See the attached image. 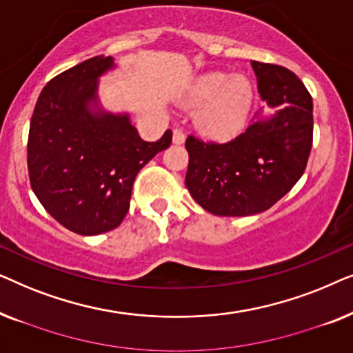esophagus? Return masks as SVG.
I'll list each match as a JSON object with an SVG mask.
<instances>
[{
	"label": "esophagus",
	"instance_id": "esophagus-1",
	"mask_svg": "<svg viewBox=\"0 0 353 353\" xmlns=\"http://www.w3.org/2000/svg\"><path fill=\"white\" fill-rule=\"evenodd\" d=\"M185 132L181 128H175L173 130V143L175 144H183L185 143Z\"/></svg>",
	"mask_w": 353,
	"mask_h": 353
}]
</instances>
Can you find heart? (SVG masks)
Wrapping results in <instances>:
<instances>
[{
    "mask_svg": "<svg viewBox=\"0 0 353 353\" xmlns=\"http://www.w3.org/2000/svg\"><path fill=\"white\" fill-rule=\"evenodd\" d=\"M188 104L204 105L199 114L202 132L214 138H230L243 128L252 103V86L244 77L210 72L199 77L188 93Z\"/></svg>",
    "mask_w": 353,
    "mask_h": 353,
    "instance_id": "obj_1",
    "label": "heart"
}]
</instances>
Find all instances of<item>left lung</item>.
Listing matches in <instances>:
<instances>
[{"label": "left lung", "instance_id": "1", "mask_svg": "<svg viewBox=\"0 0 353 353\" xmlns=\"http://www.w3.org/2000/svg\"><path fill=\"white\" fill-rule=\"evenodd\" d=\"M259 93L273 117L250 123L226 143L186 138V188L202 209L220 216L268 210L303 175L313 143V103L286 67L252 61Z\"/></svg>", "mask_w": 353, "mask_h": 353}]
</instances>
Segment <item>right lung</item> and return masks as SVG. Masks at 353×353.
I'll return each instance as SVG.
<instances>
[{
	"mask_svg": "<svg viewBox=\"0 0 353 353\" xmlns=\"http://www.w3.org/2000/svg\"><path fill=\"white\" fill-rule=\"evenodd\" d=\"M112 67V57L96 56L48 81L28 132L33 192L52 219L83 236L122 223L138 172L172 143V130L143 141L127 114L96 109L98 79Z\"/></svg>",
	"mask_w": 353,
	"mask_h": 353,
	"instance_id": "right-lung-1",
	"label": "right lung"
}]
</instances>
